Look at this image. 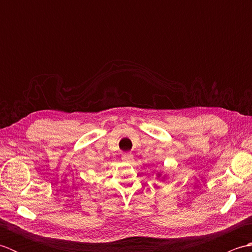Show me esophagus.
<instances>
[{"label":"esophagus","instance_id":"1","mask_svg":"<svg viewBox=\"0 0 252 252\" xmlns=\"http://www.w3.org/2000/svg\"><path fill=\"white\" fill-rule=\"evenodd\" d=\"M121 159L123 160V161L129 162V161H131V160L133 159V156H132V154H130V153H126V154L122 155Z\"/></svg>","mask_w":252,"mask_h":252}]
</instances>
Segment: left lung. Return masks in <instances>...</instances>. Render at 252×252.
<instances>
[{
  "label": "left lung",
  "mask_w": 252,
  "mask_h": 252,
  "mask_svg": "<svg viewBox=\"0 0 252 252\" xmlns=\"http://www.w3.org/2000/svg\"><path fill=\"white\" fill-rule=\"evenodd\" d=\"M160 176H161V174H160V173H158V174H157V178L159 179V178H160Z\"/></svg>",
  "instance_id": "8db88e82"
}]
</instances>
